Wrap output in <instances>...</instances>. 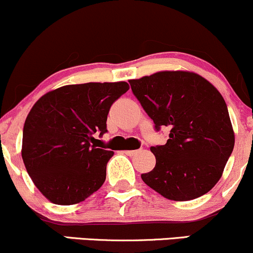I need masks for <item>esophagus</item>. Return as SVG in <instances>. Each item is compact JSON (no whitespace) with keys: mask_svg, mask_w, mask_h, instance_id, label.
Instances as JSON below:
<instances>
[{"mask_svg":"<svg viewBox=\"0 0 253 253\" xmlns=\"http://www.w3.org/2000/svg\"><path fill=\"white\" fill-rule=\"evenodd\" d=\"M124 152L127 155V156H134V155L138 152V150H125Z\"/></svg>","mask_w":253,"mask_h":253,"instance_id":"1","label":"esophagus"}]
</instances>
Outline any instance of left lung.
Here are the masks:
<instances>
[{
  "instance_id": "1",
  "label": "left lung",
  "mask_w": 253,
  "mask_h": 253,
  "mask_svg": "<svg viewBox=\"0 0 253 253\" xmlns=\"http://www.w3.org/2000/svg\"><path fill=\"white\" fill-rule=\"evenodd\" d=\"M132 91L155 128L168 127L165 145L151 146L156 166L141 174L165 198L185 202L217 184L234 148V131L226 102L199 74L162 71L129 80Z\"/></svg>"
}]
</instances>
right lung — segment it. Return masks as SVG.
I'll list each match as a JSON object with an SVG mask.
<instances>
[{
    "mask_svg": "<svg viewBox=\"0 0 253 253\" xmlns=\"http://www.w3.org/2000/svg\"><path fill=\"white\" fill-rule=\"evenodd\" d=\"M128 88L126 82L66 85L33 104L21 156L33 184L51 203H80L103 185L114 152L96 148L93 134L107 132L110 107Z\"/></svg>",
    "mask_w": 253,
    "mask_h": 253,
    "instance_id": "add662e5",
    "label": "right lung"
}]
</instances>
